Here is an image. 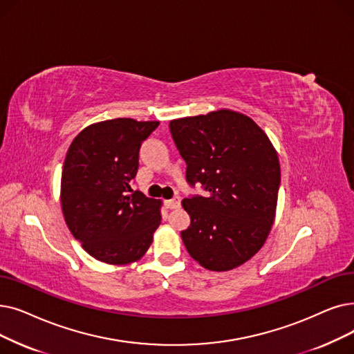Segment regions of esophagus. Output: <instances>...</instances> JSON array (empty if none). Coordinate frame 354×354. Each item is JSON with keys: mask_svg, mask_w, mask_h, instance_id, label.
<instances>
[{"mask_svg": "<svg viewBox=\"0 0 354 354\" xmlns=\"http://www.w3.org/2000/svg\"><path fill=\"white\" fill-rule=\"evenodd\" d=\"M180 205V199L176 196L174 199H167V201H165V207L169 208V209H175V208H179Z\"/></svg>", "mask_w": 354, "mask_h": 354, "instance_id": "obj_1", "label": "esophagus"}]
</instances>
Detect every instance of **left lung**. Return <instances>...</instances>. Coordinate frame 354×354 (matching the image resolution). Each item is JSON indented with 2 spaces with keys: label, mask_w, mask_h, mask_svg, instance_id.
<instances>
[{
  "label": "left lung",
  "mask_w": 354,
  "mask_h": 354,
  "mask_svg": "<svg viewBox=\"0 0 354 354\" xmlns=\"http://www.w3.org/2000/svg\"><path fill=\"white\" fill-rule=\"evenodd\" d=\"M169 127L188 182L207 191L182 201L191 217L183 244L208 270L236 269L270 233L281 185L278 151L250 117L227 109L176 118Z\"/></svg>",
  "instance_id": "1"
}]
</instances>
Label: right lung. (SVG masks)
<instances>
[{
    "instance_id": "1",
    "label": "right lung",
    "mask_w": 354,
    "mask_h": 354,
    "mask_svg": "<svg viewBox=\"0 0 354 354\" xmlns=\"http://www.w3.org/2000/svg\"><path fill=\"white\" fill-rule=\"evenodd\" d=\"M159 121L94 122L72 140L60 179V204L72 236L100 262L129 265L150 248L162 201L131 191L139 150Z\"/></svg>"
}]
</instances>
